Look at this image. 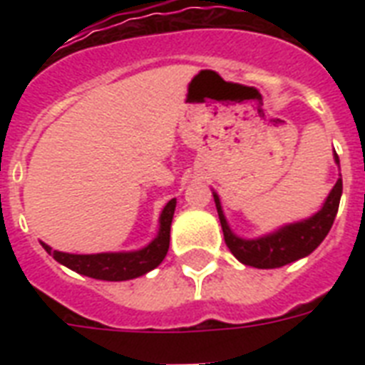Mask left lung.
I'll return each instance as SVG.
<instances>
[{
	"label": "left lung",
	"instance_id": "1",
	"mask_svg": "<svg viewBox=\"0 0 365 365\" xmlns=\"http://www.w3.org/2000/svg\"><path fill=\"white\" fill-rule=\"evenodd\" d=\"M334 159L339 165L337 153L334 155ZM341 193H343V180L339 178L335 182L334 189L329 191L322 208L314 216L307 217L303 222L284 225V227L277 229L274 233L252 240L240 239L229 229L227 220L223 216L222 202L216 193H214V200H216L217 216L222 223L225 244L231 250V254L244 265L255 267V269H277V267L288 265L292 261L305 257L320 246V242L326 239V235L334 225V220L339 210Z\"/></svg>",
	"mask_w": 365,
	"mask_h": 365
}]
</instances>
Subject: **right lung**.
<instances>
[{
    "label": "right lung",
    "mask_w": 365,
    "mask_h": 365,
    "mask_svg": "<svg viewBox=\"0 0 365 365\" xmlns=\"http://www.w3.org/2000/svg\"><path fill=\"white\" fill-rule=\"evenodd\" d=\"M176 210V199L166 202L159 217V233L151 242L136 252H111V254H66L58 252L41 242L47 254L62 263L71 271L85 274V277L96 278V280H110V282H121L130 280L153 271L165 259L170 244V225Z\"/></svg>",
    "instance_id": "add662e5"
}]
</instances>
